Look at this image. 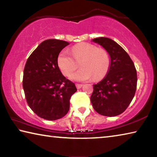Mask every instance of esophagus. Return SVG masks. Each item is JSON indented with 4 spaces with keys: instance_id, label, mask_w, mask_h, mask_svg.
I'll list each match as a JSON object with an SVG mask.
<instances>
[{
    "instance_id": "obj_1",
    "label": "esophagus",
    "mask_w": 157,
    "mask_h": 157,
    "mask_svg": "<svg viewBox=\"0 0 157 157\" xmlns=\"http://www.w3.org/2000/svg\"><path fill=\"white\" fill-rule=\"evenodd\" d=\"M75 86H76V87H77V89H79L80 88H82V86H83V85H82V84H75Z\"/></svg>"
}]
</instances>
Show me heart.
<instances>
[{
    "mask_svg": "<svg viewBox=\"0 0 157 157\" xmlns=\"http://www.w3.org/2000/svg\"><path fill=\"white\" fill-rule=\"evenodd\" d=\"M72 53L76 61L82 59L79 63V67L82 68L70 76L71 79L85 82L94 78V80L98 81L107 74L110 57L106 50L99 49L91 44L80 43L72 48ZM73 57L68 50H62L58 55V66L66 76L71 75L77 68V63Z\"/></svg>",
    "mask_w": 157,
    "mask_h": 157,
    "instance_id": "obj_1",
    "label": "heart"
}]
</instances>
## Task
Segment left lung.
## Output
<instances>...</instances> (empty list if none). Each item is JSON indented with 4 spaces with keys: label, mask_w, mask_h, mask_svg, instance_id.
<instances>
[{
    "label": "left lung",
    "mask_w": 157,
    "mask_h": 157,
    "mask_svg": "<svg viewBox=\"0 0 157 157\" xmlns=\"http://www.w3.org/2000/svg\"><path fill=\"white\" fill-rule=\"evenodd\" d=\"M92 41L104 48L110 57L107 75L97 84H94L92 105L100 115H120L129 105L136 92V68L125 50L112 39L101 36Z\"/></svg>",
    "instance_id": "left-lung-1"
}]
</instances>
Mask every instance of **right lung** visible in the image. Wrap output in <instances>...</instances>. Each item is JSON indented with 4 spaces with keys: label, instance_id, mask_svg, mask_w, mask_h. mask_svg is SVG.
Masks as SVG:
<instances>
[{
    "label": "right lung",
    "instance_id": "1",
    "mask_svg": "<svg viewBox=\"0 0 157 157\" xmlns=\"http://www.w3.org/2000/svg\"><path fill=\"white\" fill-rule=\"evenodd\" d=\"M67 41L48 39L30 55L23 71V87L29 107L45 120L64 116L70 108L75 84L66 79L57 64V57Z\"/></svg>",
    "mask_w": 157,
    "mask_h": 157
}]
</instances>
